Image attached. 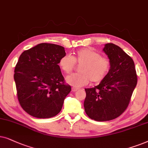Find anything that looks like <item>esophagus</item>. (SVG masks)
<instances>
[{
    "label": "esophagus",
    "mask_w": 148,
    "mask_h": 148,
    "mask_svg": "<svg viewBox=\"0 0 148 148\" xmlns=\"http://www.w3.org/2000/svg\"><path fill=\"white\" fill-rule=\"evenodd\" d=\"M78 90V88H76V87H72V91H73V92L77 91Z\"/></svg>",
    "instance_id": "esophagus-1"
}]
</instances>
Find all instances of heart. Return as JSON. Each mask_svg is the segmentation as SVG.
Instances as JSON below:
<instances>
[{"mask_svg": "<svg viewBox=\"0 0 148 148\" xmlns=\"http://www.w3.org/2000/svg\"><path fill=\"white\" fill-rule=\"evenodd\" d=\"M76 64L82 65L79 68L80 73L72 74L66 78V82L74 87L85 86L90 80L95 83L100 82L107 76L110 70L109 59L89 48L80 49L74 58L65 55L60 60L59 66L63 72L69 74L74 70Z\"/></svg>", "mask_w": 148, "mask_h": 148, "instance_id": "b5f03b06", "label": "heart"}]
</instances>
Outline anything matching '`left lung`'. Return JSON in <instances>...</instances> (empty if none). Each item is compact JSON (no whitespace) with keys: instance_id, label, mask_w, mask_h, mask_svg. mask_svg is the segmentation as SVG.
<instances>
[{"instance_id":"left-lung-1","label":"left lung","mask_w":148,"mask_h":148,"mask_svg":"<svg viewBox=\"0 0 148 148\" xmlns=\"http://www.w3.org/2000/svg\"><path fill=\"white\" fill-rule=\"evenodd\" d=\"M110 62V70L99 85L85 88L84 108L90 119L108 121L121 116L129 106L137 82L135 64L131 57L113 43L103 49Z\"/></svg>"}]
</instances>
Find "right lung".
I'll use <instances>...</instances> for the list:
<instances>
[{"label": "right lung", "mask_w": 148, "mask_h": 148, "mask_svg": "<svg viewBox=\"0 0 148 148\" xmlns=\"http://www.w3.org/2000/svg\"><path fill=\"white\" fill-rule=\"evenodd\" d=\"M65 55L60 45L40 43L19 56L14 80L19 103L29 115L49 119L60 113L71 91L58 65Z\"/></svg>", "instance_id": "obj_1"}]
</instances>
